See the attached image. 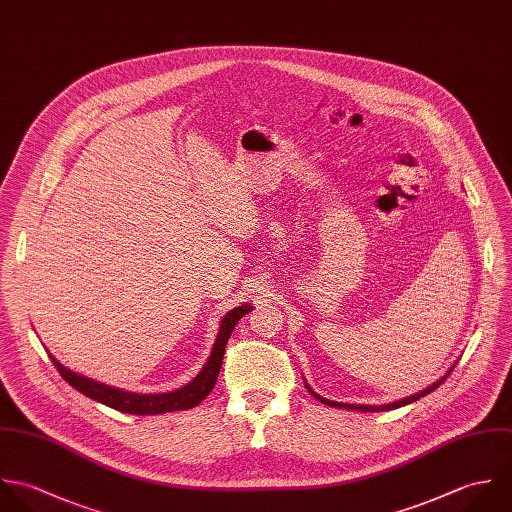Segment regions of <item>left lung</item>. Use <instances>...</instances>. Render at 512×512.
<instances>
[{"label": "left lung", "instance_id": "left-lung-1", "mask_svg": "<svg viewBox=\"0 0 512 512\" xmlns=\"http://www.w3.org/2000/svg\"><path fill=\"white\" fill-rule=\"evenodd\" d=\"M455 368V364L451 366V370ZM451 370L445 374V376H441L435 384H431L429 388H425V390H421V392H417V394H413V396H409V398H404V400H400V402H392V404H384V406H360V404H340V402H332V400H326V398H320L316 392H312L310 388H308V392L318 400V402H322V404H326V406H330V408H344V409H350V411H388V409H396V408H402V406H408V404H411V402H415V400H419V398H423V396H427V394H431L435 388H439L445 380H447V376L451 374Z\"/></svg>", "mask_w": 512, "mask_h": 512}]
</instances>
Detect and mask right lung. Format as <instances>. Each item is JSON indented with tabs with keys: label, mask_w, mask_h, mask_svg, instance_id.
Instances as JSON below:
<instances>
[{
	"label": "right lung",
	"mask_w": 512,
	"mask_h": 512,
	"mask_svg": "<svg viewBox=\"0 0 512 512\" xmlns=\"http://www.w3.org/2000/svg\"><path fill=\"white\" fill-rule=\"evenodd\" d=\"M251 308H253L251 305H241V307L229 310L221 318L215 344L211 348V354H209L202 372L190 384L182 386L180 390L168 392V394H134V392H124V390H118V388L101 384L97 380H91L87 376H81L77 372H71L69 368H65L53 356H51V362L55 364V368L59 370L63 380L69 382L77 392L85 394L87 398H91L95 402H101V404L108 406V408L118 409V411H124V413H134V415H156V413L196 408L198 404H202L205 398L209 396V392L213 390V386L217 382L219 368H221L223 354H225V344H227L235 324L247 312H251Z\"/></svg>",
	"instance_id": "1"
}]
</instances>
